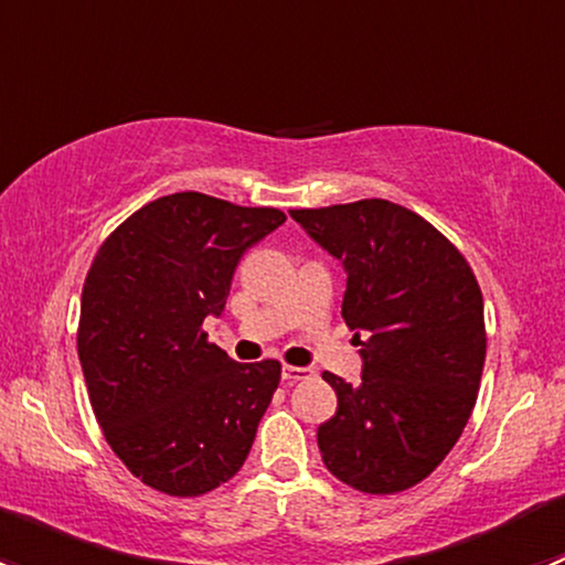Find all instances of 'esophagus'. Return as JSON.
Listing matches in <instances>:
<instances>
[{
	"label": "esophagus",
	"mask_w": 565,
	"mask_h": 565,
	"mask_svg": "<svg viewBox=\"0 0 565 565\" xmlns=\"http://www.w3.org/2000/svg\"><path fill=\"white\" fill-rule=\"evenodd\" d=\"M281 377L287 380V383H298V380H311V377H315V369H309V366H284L281 369Z\"/></svg>",
	"instance_id": "1"
}]
</instances>
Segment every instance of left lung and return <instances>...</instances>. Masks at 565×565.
Instances as JSON below:
<instances>
[{
    "label": "left lung",
    "instance_id": "left-lung-1",
    "mask_svg": "<svg viewBox=\"0 0 565 565\" xmlns=\"http://www.w3.org/2000/svg\"><path fill=\"white\" fill-rule=\"evenodd\" d=\"M289 215L344 265L341 317L363 358L358 385L322 374L339 407L317 429L319 454L358 492H404L448 457L476 407L481 287L457 246L402 204L361 199Z\"/></svg>",
    "mask_w": 565,
    "mask_h": 565
}]
</instances>
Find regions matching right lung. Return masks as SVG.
Returning <instances> with one entry per match:
<instances>
[{"instance_id":"obj_1","label":"right lung","mask_w":565,"mask_h":565,"mask_svg":"<svg viewBox=\"0 0 565 565\" xmlns=\"http://www.w3.org/2000/svg\"><path fill=\"white\" fill-rule=\"evenodd\" d=\"M284 221L182 191L136 210L95 254L78 361L106 443L158 492H213L248 457L281 363L232 361L202 322L224 311L241 256Z\"/></svg>"}]
</instances>
